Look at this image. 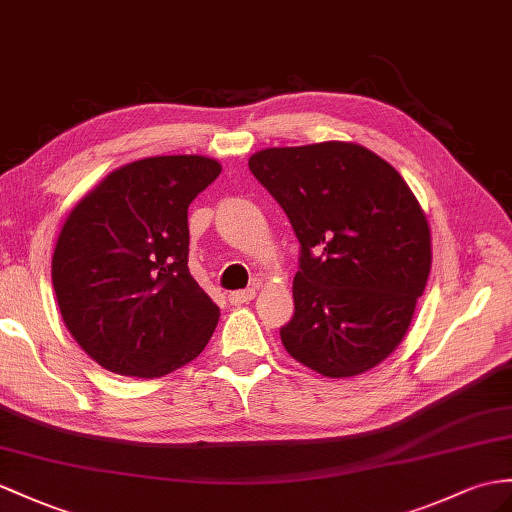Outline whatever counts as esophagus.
I'll return each mask as SVG.
<instances>
[{"label": "esophagus", "instance_id": "1", "mask_svg": "<svg viewBox=\"0 0 512 512\" xmlns=\"http://www.w3.org/2000/svg\"><path fill=\"white\" fill-rule=\"evenodd\" d=\"M256 297V289H245V291H234V293H230L228 295V299H230V304H234V306H241V304H249L252 302V299Z\"/></svg>", "mask_w": 512, "mask_h": 512}]
</instances>
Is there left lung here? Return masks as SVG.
Here are the masks:
<instances>
[{"instance_id":"1","label":"left lung","mask_w":512,"mask_h":512,"mask_svg":"<svg viewBox=\"0 0 512 512\" xmlns=\"http://www.w3.org/2000/svg\"><path fill=\"white\" fill-rule=\"evenodd\" d=\"M247 165L302 245L284 350L326 378L380 365L408 332L432 267L428 219L410 186L345 141L267 147Z\"/></svg>"}]
</instances>
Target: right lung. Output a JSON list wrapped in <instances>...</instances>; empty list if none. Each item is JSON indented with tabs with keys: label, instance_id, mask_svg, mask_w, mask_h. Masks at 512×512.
Here are the masks:
<instances>
[{
	"label": "right lung",
	"instance_id": "right-lung-1",
	"mask_svg": "<svg viewBox=\"0 0 512 512\" xmlns=\"http://www.w3.org/2000/svg\"><path fill=\"white\" fill-rule=\"evenodd\" d=\"M219 173L195 154L134 160L73 206L52 282L62 321L99 367L152 380L202 354L221 313L189 271V204Z\"/></svg>",
	"mask_w": 512,
	"mask_h": 512
}]
</instances>
